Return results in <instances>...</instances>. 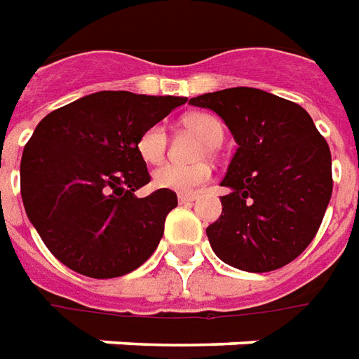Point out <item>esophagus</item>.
I'll use <instances>...</instances> for the list:
<instances>
[{"label":"esophagus","mask_w":359,"mask_h":359,"mask_svg":"<svg viewBox=\"0 0 359 359\" xmlns=\"http://www.w3.org/2000/svg\"><path fill=\"white\" fill-rule=\"evenodd\" d=\"M195 198H197V195H195V193H180V195H177V201H180L182 205L193 203Z\"/></svg>","instance_id":"1"}]
</instances>
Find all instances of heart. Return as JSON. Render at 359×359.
<instances>
[{
    "label": "heart",
    "instance_id": "1",
    "mask_svg": "<svg viewBox=\"0 0 359 359\" xmlns=\"http://www.w3.org/2000/svg\"><path fill=\"white\" fill-rule=\"evenodd\" d=\"M182 124L205 141L201 145L198 156H206L208 153L212 154L224 141V124L210 112H189L182 118ZM135 147L147 164H161L166 158V151H168V133L161 124L149 126L140 133ZM208 177H210L208 162H195L189 166L166 164L162 168L154 170L153 183L161 189L187 193L198 187L201 183H205Z\"/></svg>",
    "mask_w": 359,
    "mask_h": 359
}]
</instances>
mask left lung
Instances as JSON below:
<instances>
[{"instance_id":"obj_1","label":"left lung","mask_w":359,"mask_h":359,"mask_svg":"<svg viewBox=\"0 0 359 359\" xmlns=\"http://www.w3.org/2000/svg\"><path fill=\"white\" fill-rule=\"evenodd\" d=\"M237 141L222 185V216L206 227L219 260L264 273L292 262L318 233L333 193L331 151L300 104L256 88L189 99Z\"/></svg>"}]
</instances>
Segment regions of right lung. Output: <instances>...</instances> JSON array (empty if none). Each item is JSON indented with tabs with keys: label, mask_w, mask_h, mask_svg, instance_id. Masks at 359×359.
Returning a JSON list of instances; mask_svg holds the SVG:
<instances>
[{
	"label": "right lung",
	"mask_w": 359,
	"mask_h": 359,
	"mask_svg": "<svg viewBox=\"0 0 359 359\" xmlns=\"http://www.w3.org/2000/svg\"><path fill=\"white\" fill-rule=\"evenodd\" d=\"M187 97L99 91L49 112L20 161V195L28 219L51 255L95 279L130 273L153 255L174 191L147 197L151 182L137 137Z\"/></svg>",
	"instance_id": "right-lung-1"
}]
</instances>
